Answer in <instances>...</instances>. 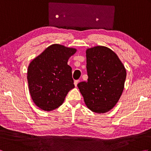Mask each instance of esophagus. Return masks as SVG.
<instances>
[{
  "label": "esophagus",
  "instance_id": "34e87169",
  "mask_svg": "<svg viewBox=\"0 0 151 151\" xmlns=\"http://www.w3.org/2000/svg\"><path fill=\"white\" fill-rule=\"evenodd\" d=\"M78 82H79V81H75V82H74V84H75V86H76H76H77Z\"/></svg>",
  "mask_w": 151,
  "mask_h": 151
}]
</instances>
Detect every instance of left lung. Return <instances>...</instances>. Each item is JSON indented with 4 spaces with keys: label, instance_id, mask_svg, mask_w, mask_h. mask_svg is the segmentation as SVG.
I'll use <instances>...</instances> for the list:
<instances>
[{
    "label": "left lung",
    "instance_id": "1",
    "mask_svg": "<svg viewBox=\"0 0 151 151\" xmlns=\"http://www.w3.org/2000/svg\"><path fill=\"white\" fill-rule=\"evenodd\" d=\"M88 79L78 88L87 107L97 114L113 108L123 91L126 69L113 50L104 46L86 50Z\"/></svg>",
    "mask_w": 151,
    "mask_h": 151
}]
</instances>
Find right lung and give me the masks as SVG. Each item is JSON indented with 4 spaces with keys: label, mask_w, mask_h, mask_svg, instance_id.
<instances>
[{
    "label": "right lung",
    "mask_w": 151,
    "mask_h": 151,
    "mask_svg": "<svg viewBox=\"0 0 151 151\" xmlns=\"http://www.w3.org/2000/svg\"><path fill=\"white\" fill-rule=\"evenodd\" d=\"M76 52L74 48L53 44L30 63L27 71L29 91L35 104L41 110L58 108L75 88L72 69L67 62Z\"/></svg>",
    "instance_id": "add662e5"
}]
</instances>
